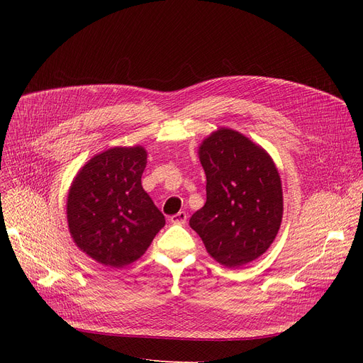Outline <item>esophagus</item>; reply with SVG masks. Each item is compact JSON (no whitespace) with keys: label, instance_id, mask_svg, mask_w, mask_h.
<instances>
[{"label":"esophagus","instance_id":"esophagus-1","mask_svg":"<svg viewBox=\"0 0 363 363\" xmlns=\"http://www.w3.org/2000/svg\"><path fill=\"white\" fill-rule=\"evenodd\" d=\"M186 219H188V215L185 212H178L177 215L170 216V222L175 223V225H185L186 223Z\"/></svg>","mask_w":363,"mask_h":363}]
</instances>
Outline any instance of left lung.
Masks as SVG:
<instances>
[{"instance_id":"left-lung-1","label":"left lung","mask_w":363,"mask_h":363,"mask_svg":"<svg viewBox=\"0 0 363 363\" xmlns=\"http://www.w3.org/2000/svg\"><path fill=\"white\" fill-rule=\"evenodd\" d=\"M206 174V203L189 226L207 253L226 268L262 256L282 220L278 169L260 145L230 128L211 133L199 147Z\"/></svg>"}]
</instances>
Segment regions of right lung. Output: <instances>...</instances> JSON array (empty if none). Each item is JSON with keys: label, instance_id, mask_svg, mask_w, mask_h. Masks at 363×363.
<instances>
[{"label": "right lung", "instance_id": "add662e5", "mask_svg": "<svg viewBox=\"0 0 363 363\" xmlns=\"http://www.w3.org/2000/svg\"><path fill=\"white\" fill-rule=\"evenodd\" d=\"M145 164L144 147H114L88 160L70 185V235L84 253L110 268L138 260L164 226L141 185Z\"/></svg>", "mask_w": 363, "mask_h": 363}]
</instances>
